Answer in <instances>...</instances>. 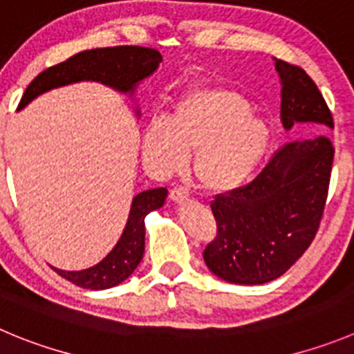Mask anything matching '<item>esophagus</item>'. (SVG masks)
<instances>
[{
  "label": "esophagus",
  "mask_w": 354,
  "mask_h": 354,
  "mask_svg": "<svg viewBox=\"0 0 354 354\" xmlns=\"http://www.w3.org/2000/svg\"><path fill=\"white\" fill-rule=\"evenodd\" d=\"M169 197H171V201H174V203H183V201L188 199V188H185V187L171 188Z\"/></svg>",
  "instance_id": "34e87169"
}]
</instances>
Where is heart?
I'll return each mask as SVG.
<instances>
[{"instance_id": "heart-1", "label": "heart", "mask_w": 354, "mask_h": 354, "mask_svg": "<svg viewBox=\"0 0 354 354\" xmlns=\"http://www.w3.org/2000/svg\"><path fill=\"white\" fill-rule=\"evenodd\" d=\"M269 132L250 102L227 88H199L178 101L171 120L153 117L143 132V155L158 174L185 167L196 150L194 173L209 190H230L263 158Z\"/></svg>"}]
</instances>
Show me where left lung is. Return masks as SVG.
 <instances>
[{
  "label": "left lung",
  "mask_w": 354,
  "mask_h": 354,
  "mask_svg": "<svg viewBox=\"0 0 354 354\" xmlns=\"http://www.w3.org/2000/svg\"><path fill=\"white\" fill-rule=\"evenodd\" d=\"M285 129L304 124L302 140L277 148L250 183L216 194V236L204 248L213 274L236 285H262L283 276L311 246L319 229L333 164L325 132L333 117L302 68L276 59Z\"/></svg>",
  "instance_id": "8db88e82"
}]
</instances>
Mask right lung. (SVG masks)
<instances>
[{"label":"right lung","instance_id":"add662e5","mask_svg":"<svg viewBox=\"0 0 354 354\" xmlns=\"http://www.w3.org/2000/svg\"><path fill=\"white\" fill-rule=\"evenodd\" d=\"M160 61V52L138 45H120V47L78 52L64 62L50 66L39 73L26 88L19 102V110L43 92L82 80L101 82L120 92H132L143 78L150 77L158 68ZM166 196L167 190L160 187L145 190L132 199L127 225L120 241L97 266L77 272L55 269V267L52 269L73 285L87 290L111 288L127 279L143 259L145 216L150 211L158 209L166 201Z\"/></svg>","mask_w":354,"mask_h":354}]
</instances>
